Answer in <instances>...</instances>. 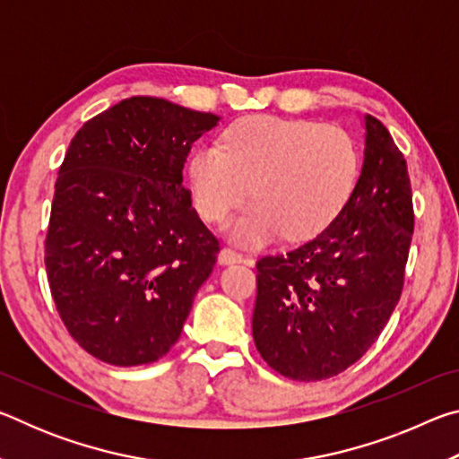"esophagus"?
Wrapping results in <instances>:
<instances>
[{"instance_id":"1","label":"esophagus","mask_w":459,"mask_h":459,"mask_svg":"<svg viewBox=\"0 0 459 459\" xmlns=\"http://www.w3.org/2000/svg\"><path fill=\"white\" fill-rule=\"evenodd\" d=\"M243 261H247L245 255L235 251V248H230V247H224L219 253L221 265H232V263H243Z\"/></svg>"}]
</instances>
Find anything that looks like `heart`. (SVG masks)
Here are the masks:
<instances>
[{"mask_svg":"<svg viewBox=\"0 0 459 459\" xmlns=\"http://www.w3.org/2000/svg\"><path fill=\"white\" fill-rule=\"evenodd\" d=\"M360 178L359 145L338 126L309 119L255 115L235 121L219 145H202L188 161L190 196L206 222H222L248 196L230 222L245 245L285 235L307 240L344 212Z\"/></svg>","mask_w":459,"mask_h":459,"instance_id":"obj_1","label":"heart"}]
</instances>
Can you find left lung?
Here are the masks:
<instances>
[{"mask_svg": "<svg viewBox=\"0 0 459 459\" xmlns=\"http://www.w3.org/2000/svg\"><path fill=\"white\" fill-rule=\"evenodd\" d=\"M354 196L336 221L290 253L257 261L253 340L279 375L330 378L375 344L399 304L413 237L407 161L377 117Z\"/></svg>", "mask_w": 459, "mask_h": 459, "instance_id": "8db88e82", "label": "left lung"}]
</instances>
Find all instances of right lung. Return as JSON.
Instances as JSON below:
<instances>
[{"instance_id":"1","label":"right lung","mask_w":459,"mask_h":459,"mask_svg":"<svg viewBox=\"0 0 459 459\" xmlns=\"http://www.w3.org/2000/svg\"><path fill=\"white\" fill-rule=\"evenodd\" d=\"M219 117L131 97L76 131L58 169L44 263L71 336L115 367L172 348L219 238L192 208L182 169Z\"/></svg>"}]
</instances>
